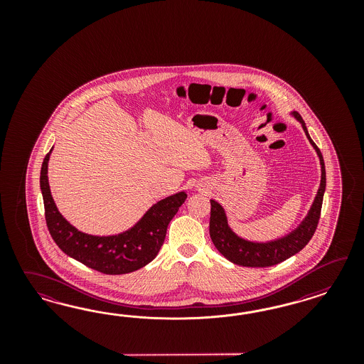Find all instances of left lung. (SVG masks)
Masks as SVG:
<instances>
[{"mask_svg":"<svg viewBox=\"0 0 364 364\" xmlns=\"http://www.w3.org/2000/svg\"><path fill=\"white\" fill-rule=\"evenodd\" d=\"M292 114L301 124L309 143L315 148L316 154L319 156L321 180H320V187L318 189L316 198L314 200V204L309 210V215L299 224L296 230L288 233L284 237L267 242H248L245 239L239 237L230 228L224 208L218 201L210 200V239L215 244V247L218 248V251L233 264L242 265V267H271V265L279 264L287 260L288 257L298 254L299 251H301L309 244L311 237L316 231L321 204H323V196L326 191V166H324V160L319 148L309 137L306 122H303L298 112H292Z\"/></svg>","mask_w":364,"mask_h":364,"instance_id":"left-lung-1","label":"left lung"}]
</instances>
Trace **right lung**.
<instances>
[{"label":"right lung","instance_id":"obj_1","mask_svg":"<svg viewBox=\"0 0 364 364\" xmlns=\"http://www.w3.org/2000/svg\"><path fill=\"white\" fill-rule=\"evenodd\" d=\"M50 152L43 161L40 187L44 198L46 225L60 250L80 263L107 275L129 274L151 263L164 242L169 221L186 201L187 193L178 192L160 200L128 231L112 236L88 235L66 221L55 207L48 183Z\"/></svg>","mask_w":364,"mask_h":364}]
</instances>
